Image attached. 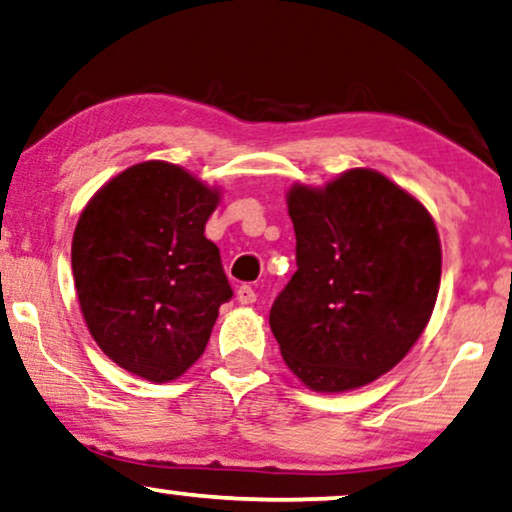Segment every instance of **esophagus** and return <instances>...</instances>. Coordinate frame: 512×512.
Listing matches in <instances>:
<instances>
[{
    "instance_id": "obj_1",
    "label": "esophagus",
    "mask_w": 512,
    "mask_h": 512,
    "mask_svg": "<svg viewBox=\"0 0 512 512\" xmlns=\"http://www.w3.org/2000/svg\"><path fill=\"white\" fill-rule=\"evenodd\" d=\"M236 299L241 304H252L257 299V295H255V290L250 288V285H241V288L236 290Z\"/></svg>"
}]
</instances>
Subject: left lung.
<instances>
[{
  "label": "left lung",
  "mask_w": 512,
  "mask_h": 512,
  "mask_svg": "<svg viewBox=\"0 0 512 512\" xmlns=\"http://www.w3.org/2000/svg\"><path fill=\"white\" fill-rule=\"evenodd\" d=\"M288 213L297 271L269 313L285 365L318 393L370 384L431 320L442 271L433 217L372 168L292 185Z\"/></svg>",
  "instance_id": "8db88e82"
}]
</instances>
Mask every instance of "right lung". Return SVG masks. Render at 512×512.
<instances>
[{
	"label": "right lung",
	"mask_w": 512,
	"mask_h": 512,
	"mask_svg": "<svg viewBox=\"0 0 512 512\" xmlns=\"http://www.w3.org/2000/svg\"><path fill=\"white\" fill-rule=\"evenodd\" d=\"M220 189L185 168L145 161L102 185L72 238V274L88 332L109 360L173 381L203 356L231 285L203 236Z\"/></svg>",
	"instance_id": "1"
}]
</instances>
